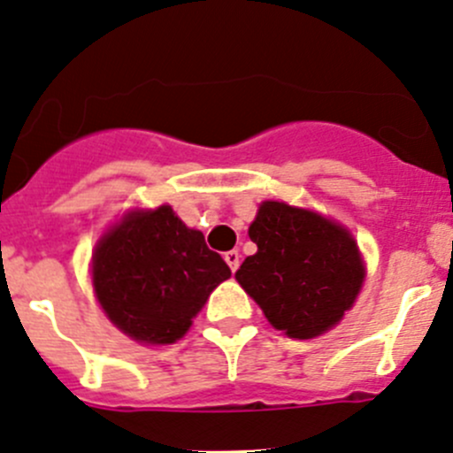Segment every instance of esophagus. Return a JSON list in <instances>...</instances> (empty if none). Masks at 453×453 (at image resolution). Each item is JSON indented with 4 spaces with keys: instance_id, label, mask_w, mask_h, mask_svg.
<instances>
[{
    "instance_id": "esophagus-1",
    "label": "esophagus",
    "mask_w": 453,
    "mask_h": 453,
    "mask_svg": "<svg viewBox=\"0 0 453 453\" xmlns=\"http://www.w3.org/2000/svg\"><path fill=\"white\" fill-rule=\"evenodd\" d=\"M223 258H226L227 267H230L232 272H236V269H239V265H241V254L236 252V250H230V252H226V254H223Z\"/></svg>"
}]
</instances>
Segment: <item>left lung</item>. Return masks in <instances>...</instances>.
<instances>
[{
	"label": "left lung",
	"mask_w": 453,
	"mask_h": 453,
	"mask_svg": "<svg viewBox=\"0 0 453 453\" xmlns=\"http://www.w3.org/2000/svg\"><path fill=\"white\" fill-rule=\"evenodd\" d=\"M256 254L236 280L273 328L311 340L353 307L366 278L353 234L340 223L282 201H263L250 226Z\"/></svg>",
	"instance_id": "left-lung-1"
}]
</instances>
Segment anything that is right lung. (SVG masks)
<instances>
[{"label": "right lung", "mask_w": 453, "mask_h": 453, "mask_svg": "<svg viewBox=\"0 0 453 453\" xmlns=\"http://www.w3.org/2000/svg\"><path fill=\"white\" fill-rule=\"evenodd\" d=\"M171 205L131 210L109 227L91 256V282L107 318L140 344H173L208 296L230 278Z\"/></svg>", "instance_id": "1"}]
</instances>
